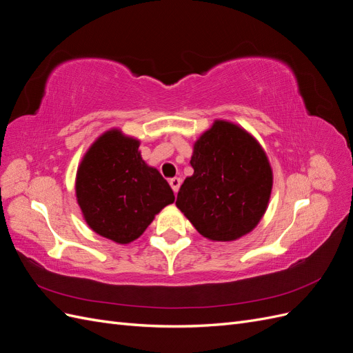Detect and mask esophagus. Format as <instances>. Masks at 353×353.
<instances>
[{"label": "esophagus", "instance_id": "esophagus-1", "mask_svg": "<svg viewBox=\"0 0 353 353\" xmlns=\"http://www.w3.org/2000/svg\"><path fill=\"white\" fill-rule=\"evenodd\" d=\"M181 183H183V181H181V178H176V176L169 179V184H170V187H172L174 193H178V190H179V187H181Z\"/></svg>", "mask_w": 353, "mask_h": 353}]
</instances>
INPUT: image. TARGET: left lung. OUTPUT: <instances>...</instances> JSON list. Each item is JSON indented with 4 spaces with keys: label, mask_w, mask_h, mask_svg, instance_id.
<instances>
[{
    "label": "left lung",
    "mask_w": 353,
    "mask_h": 353,
    "mask_svg": "<svg viewBox=\"0 0 353 353\" xmlns=\"http://www.w3.org/2000/svg\"><path fill=\"white\" fill-rule=\"evenodd\" d=\"M194 174L185 178L176 206L213 241L250 232L268 208L272 169L263 148L239 125L215 121L194 144Z\"/></svg>",
    "instance_id": "8db88e82"
}]
</instances>
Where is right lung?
Returning <instances> with one entry per match:
<instances>
[{
    "instance_id": "1",
    "label": "right lung",
    "mask_w": 353,
    "mask_h": 353,
    "mask_svg": "<svg viewBox=\"0 0 353 353\" xmlns=\"http://www.w3.org/2000/svg\"><path fill=\"white\" fill-rule=\"evenodd\" d=\"M140 141L110 130L85 153L77 199L90 228L119 244L138 239L154 215L174 203L168 181L138 152Z\"/></svg>"
}]
</instances>
